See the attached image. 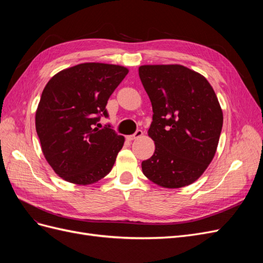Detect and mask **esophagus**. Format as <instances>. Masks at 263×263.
<instances>
[{
  "instance_id": "obj_1",
  "label": "esophagus",
  "mask_w": 263,
  "mask_h": 263,
  "mask_svg": "<svg viewBox=\"0 0 263 263\" xmlns=\"http://www.w3.org/2000/svg\"><path fill=\"white\" fill-rule=\"evenodd\" d=\"M142 130L141 129H137L136 130V133H135L134 135H130V136H128L127 138H128L129 140H135V139H138V138H140L141 136H142Z\"/></svg>"
}]
</instances>
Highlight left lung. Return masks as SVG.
I'll list each match as a JSON object with an SVG mask.
<instances>
[{
	"mask_svg": "<svg viewBox=\"0 0 263 263\" xmlns=\"http://www.w3.org/2000/svg\"><path fill=\"white\" fill-rule=\"evenodd\" d=\"M139 78L153 105L148 130L153 157L142 173L166 189L186 186L200 178L216 153L222 112L206 79L181 65L139 67Z\"/></svg>",
	"mask_w": 263,
	"mask_h": 263,
	"instance_id": "left-lung-1",
	"label": "left lung"
}]
</instances>
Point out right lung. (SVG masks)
I'll use <instances>...</instances> for the list:
<instances>
[{
    "label": "right lung",
    "instance_id": "add662e5",
    "mask_svg": "<svg viewBox=\"0 0 263 263\" xmlns=\"http://www.w3.org/2000/svg\"><path fill=\"white\" fill-rule=\"evenodd\" d=\"M128 69L86 62L60 71L46 84L36 110V132L47 162L60 178L87 185L112 170L125 138L110 125L106 104Z\"/></svg>",
    "mask_w": 263,
    "mask_h": 263
}]
</instances>
